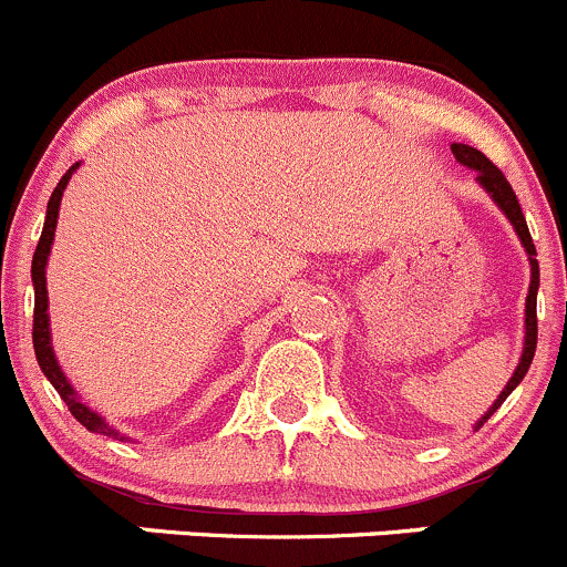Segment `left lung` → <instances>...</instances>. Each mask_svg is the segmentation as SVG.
Segmentation results:
<instances>
[{
    "label": "left lung",
    "instance_id": "1",
    "mask_svg": "<svg viewBox=\"0 0 567 567\" xmlns=\"http://www.w3.org/2000/svg\"><path fill=\"white\" fill-rule=\"evenodd\" d=\"M451 150H453V155H456V161L461 163V166L472 168V172L477 174V177H475L477 185H481V188L486 190L488 196H492V202L502 209V215L511 220L513 231L518 235V240H522L524 250H527V259H529V295H527V306H524V349H522V358H518L516 371H513V377L507 379V384L502 388L497 401H494V404L488 406L486 412H483V417L475 423V431H477L483 423H486L488 417H492L494 412L499 410L502 401H505L507 395H511L513 390L522 384V379L527 377L529 365H533L535 343H538V311H535V308H538L540 267H538V254H535V243H533V237H529L527 220H524L522 204H518V198H516V194H513V188H511V183L505 179V174H502L499 168L494 166V163L481 153V150L470 147V144H451Z\"/></svg>",
    "mask_w": 567,
    "mask_h": 567
}]
</instances>
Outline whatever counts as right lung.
Returning a JSON list of instances; mask_svg holds the SVG:
<instances>
[{
	"label": "right lung",
	"instance_id": "obj_1",
	"mask_svg": "<svg viewBox=\"0 0 567 567\" xmlns=\"http://www.w3.org/2000/svg\"><path fill=\"white\" fill-rule=\"evenodd\" d=\"M81 163H73L65 174H62L60 185L54 188V194L49 198V207H45V224H43V235H40L38 248H34L32 256V286H34V327H32V343H34V358H38L40 371L45 373L51 384H54L56 393L62 395V401L68 404V410L73 412V417L84 425L86 431L92 434H103V436H114V440H131L127 434H120L114 425L106 423L103 414H97L95 410L81 401V395L75 393V388L70 384V379L62 371L60 360L54 354V343H51V319H49V289H45V265H49L51 256V245H54V231H56V218H60V204H62V194H65L70 177L75 174Z\"/></svg>",
	"mask_w": 567,
	"mask_h": 567
}]
</instances>
